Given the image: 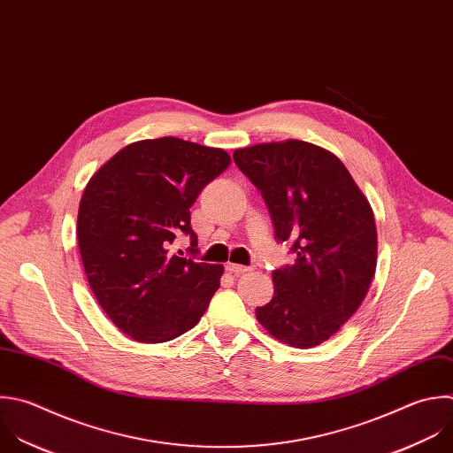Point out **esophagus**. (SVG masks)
<instances>
[{"label":"esophagus","mask_w":453,"mask_h":453,"mask_svg":"<svg viewBox=\"0 0 453 453\" xmlns=\"http://www.w3.org/2000/svg\"><path fill=\"white\" fill-rule=\"evenodd\" d=\"M226 268H227L229 273H234V275H240V273H243V272H249V266L238 265V263H227Z\"/></svg>","instance_id":"obj_1"}]
</instances>
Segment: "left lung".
Here are the masks:
<instances>
[{"label": "left lung", "mask_w": 453, "mask_h": 453, "mask_svg": "<svg viewBox=\"0 0 453 453\" xmlns=\"http://www.w3.org/2000/svg\"><path fill=\"white\" fill-rule=\"evenodd\" d=\"M261 192L277 242L293 265L272 272L273 296L256 310L275 340L311 349L359 310L377 268L373 210L342 160L304 140L256 143L233 153Z\"/></svg>", "instance_id": "1"}]
</instances>
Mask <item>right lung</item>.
Segmentation results:
<instances>
[{
	"label": "right lung",
	"instance_id": "1",
	"mask_svg": "<svg viewBox=\"0 0 453 453\" xmlns=\"http://www.w3.org/2000/svg\"><path fill=\"white\" fill-rule=\"evenodd\" d=\"M229 164L224 149L162 136L122 147L88 180L81 263L97 304L134 342H171L208 310L224 266L187 259L174 242L185 234L197 252L190 208Z\"/></svg>",
	"mask_w": 453,
	"mask_h": 453
}]
</instances>
